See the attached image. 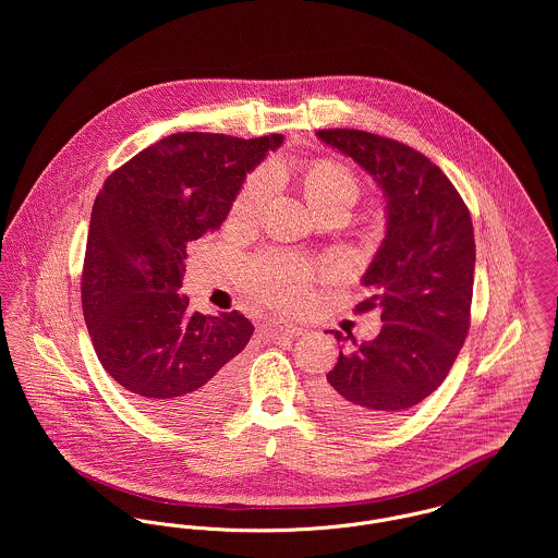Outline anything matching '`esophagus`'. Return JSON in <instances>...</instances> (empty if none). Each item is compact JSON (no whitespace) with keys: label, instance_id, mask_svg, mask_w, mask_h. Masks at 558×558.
I'll use <instances>...</instances> for the list:
<instances>
[{"label":"esophagus","instance_id":"1","mask_svg":"<svg viewBox=\"0 0 558 558\" xmlns=\"http://www.w3.org/2000/svg\"><path fill=\"white\" fill-rule=\"evenodd\" d=\"M272 326H275V330H277L279 335H286V337H301V335L305 332L303 326H299V324H294V322H290V319H279V322H275Z\"/></svg>","mask_w":558,"mask_h":558}]
</instances>
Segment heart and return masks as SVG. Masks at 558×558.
I'll return each mask as SVG.
<instances>
[{"label":"heart","instance_id":"1","mask_svg":"<svg viewBox=\"0 0 558 558\" xmlns=\"http://www.w3.org/2000/svg\"><path fill=\"white\" fill-rule=\"evenodd\" d=\"M270 186L272 180L266 173L253 175L234 202L232 219L236 223L257 219L270 195ZM303 193L310 206L322 213L335 204L352 206L359 197V182L341 162L318 160L303 175ZM310 279V268L288 255H262L244 272V286L253 296L286 310H294L307 301Z\"/></svg>","mask_w":558,"mask_h":558}]
</instances>
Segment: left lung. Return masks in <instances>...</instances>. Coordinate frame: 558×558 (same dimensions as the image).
Listing matches in <instances>:
<instances>
[{
  "label": "left lung",
  "instance_id": "obj_1",
  "mask_svg": "<svg viewBox=\"0 0 558 558\" xmlns=\"http://www.w3.org/2000/svg\"><path fill=\"white\" fill-rule=\"evenodd\" d=\"M319 142L350 157L380 186L387 230L361 283L378 307V337L339 352L316 387L339 418L378 427L432 396L447 378L471 326L475 234L451 180L427 157L365 131L328 129ZM341 339L339 330H326ZM352 343H356L352 339Z\"/></svg>",
  "mask_w": 558,
  "mask_h": 558
}]
</instances>
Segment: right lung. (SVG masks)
Masks as SVG:
<instances>
[{
	"label": "right lung",
	"mask_w": 558,
	"mask_h": 558,
	"mask_svg": "<svg viewBox=\"0 0 558 558\" xmlns=\"http://www.w3.org/2000/svg\"><path fill=\"white\" fill-rule=\"evenodd\" d=\"M283 135L175 133L116 169L96 195L81 305L105 372L160 421L215 412L239 383L253 324L189 314L178 294L186 246L221 228L251 173Z\"/></svg>",
	"instance_id": "right-lung-1"
}]
</instances>
